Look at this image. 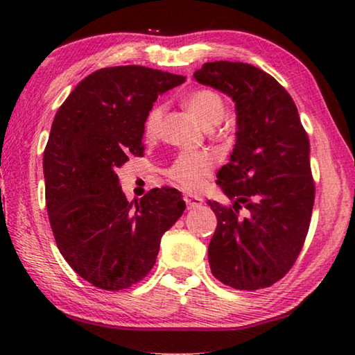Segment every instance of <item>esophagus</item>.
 I'll return each instance as SVG.
<instances>
[{
  "mask_svg": "<svg viewBox=\"0 0 355 355\" xmlns=\"http://www.w3.org/2000/svg\"><path fill=\"white\" fill-rule=\"evenodd\" d=\"M184 202H186V207H188V209H192V208H199L202 203H203V199L199 196H192V194H186L184 196Z\"/></svg>",
  "mask_w": 355,
  "mask_h": 355,
  "instance_id": "1",
  "label": "esophagus"
}]
</instances>
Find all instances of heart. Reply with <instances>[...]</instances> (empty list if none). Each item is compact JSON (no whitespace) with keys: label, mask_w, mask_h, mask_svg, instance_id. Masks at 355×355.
I'll list each match as a JSON object with an SVG mask.
<instances>
[{"label":"heart","mask_w":355,"mask_h":355,"mask_svg":"<svg viewBox=\"0 0 355 355\" xmlns=\"http://www.w3.org/2000/svg\"><path fill=\"white\" fill-rule=\"evenodd\" d=\"M184 105L205 128H211L214 125H218L225 116L224 98L211 89L192 91L186 95ZM163 116L164 105L158 103L150 107L146 120H144V136L147 139H155L158 136ZM214 166V156L208 152L182 153L167 167L166 175L173 183L183 186L186 189H199L205 183V180L211 175Z\"/></svg>","instance_id":"1"}]
</instances>
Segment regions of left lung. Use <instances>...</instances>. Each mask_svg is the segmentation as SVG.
<instances>
[{"instance_id":"left-lung-1","label":"left lung","mask_w":355,"mask_h":355,"mask_svg":"<svg viewBox=\"0 0 355 355\" xmlns=\"http://www.w3.org/2000/svg\"><path fill=\"white\" fill-rule=\"evenodd\" d=\"M194 78L236 107V144L216 182L233 202L208 200L218 218L209 268L224 285L261 290L290 271L307 236L315 203L309 136L291 95L266 71L216 61Z\"/></svg>"}]
</instances>
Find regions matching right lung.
<instances>
[{"mask_svg": "<svg viewBox=\"0 0 355 355\" xmlns=\"http://www.w3.org/2000/svg\"><path fill=\"white\" fill-rule=\"evenodd\" d=\"M186 78L142 65L94 71L59 107L44 152L45 199L58 249L94 286L119 291L150 272L161 236L184 211L173 188L130 203L117 167L144 155L150 107Z\"/></svg>", "mask_w": 355, "mask_h": 355, "instance_id": "right-lung-1", "label": "right lung"}]
</instances>
